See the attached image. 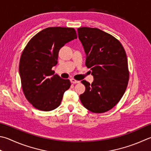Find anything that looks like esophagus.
<instances>
[{"label": "esophagus", "instance_id": "esophagus-1", "mask_svg": "<svg viewBox=\"0 0 151 151\" xmlns=\"http://www.w3.org/2000/svg\"><path fill=\"white\" fill-rule=\"evenodd\" d=\"M70 81H71V83H73V84L79 83V81H77V80H76V79H73V78L70 79Z\"/></svg>", "mask_w": 151, "mask_h": 151}]
</instances>
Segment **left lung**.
Returning a JSON list of instances; mask_svg holds the SVG:
<instances>
[{"instance_id":"left-lung-1","label":"left lung","mask_w":151,"mask_h":151,"mask_svg":"<svg viewBox=\"0 0 151 151\" xmlns=\"http://www.w3.org/2000/svg\"><path fill=\"white\" fill-rule=\"evenodd\" d=\"M78 32L86 54L85 65L94 78L91 84L81 81L85 91L80 101L91 112H106L120 101L128 84L126 51L117 39L98 28L82 27Z\"/></svg>"}]
</instances>
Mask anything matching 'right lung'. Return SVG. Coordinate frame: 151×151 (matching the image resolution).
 I'll use <instances>...</instances> for the list:
<instances>
[{"label":"right lung","mask_w":151,"mask_h":151,"mask_svg":"<svg viewBox=\"0 0 151 151\" xmlns=\"http://www.w3.org/2000/svg\"><path fill=\"white\" fill-rule=\"evenodd\" d=\"M75 39L73 28L47 27L33 37L23 50L19 65L22 87L25 98L35 109L55 110L70 87L69 79L54 75L52 68L58 63L60 49Z\"/></svg>","instance_id":"add662e5"}]
</instances>
